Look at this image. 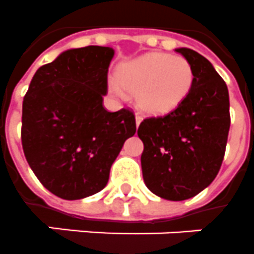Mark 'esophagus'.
<instances>
[{"instance_id":"obj_1","label":"esophagus","mask_w":254,"mask_h":254,"mask_svg":"<svg viewBox=\"0 0 254 254\" xmlns=\"http://www.w3.org/2000/svg\"><path fill=\"white\" fill-rule=\"evenodd\" d=\"M142 123V117L139 116V115H135V125H137V127H139V124Z\"/></svg>"}]
</instances>
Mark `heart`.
<instances>
[{
	"mask_svg": "<svg viewBox=\"0 0 254 254\" xmlns=\"http://www.w3.org/2000/svg\"><path fill=\"white\" fill-rule=\"evenodd\" d=\"M191 64L181 56L147 53L121 64L117 77L108 78V90L119 98L135 94L142 112L163 116L184 103L194 86Z\"/></svg>",
	"mask_w": 254,
	"mask_h": 254,
	"instance_id": "b5f03b06",
	"label": "heart"
}]
</instances>
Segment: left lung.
I'll list each match as a JSON object with an SVG mask.
<instances>
[{"label": "left lung", "instance_id": "left-lung-1", "mask_svg": "<svg viewBox=\"0 0 254 254\" xmlns=\"http://www.w3.org/2000/svg\"><path fill=\"white\" fill-rule=\"evenodd\" d=\"M191 64L195 80L184 103L166 116L148 117L138 127L146 187L160 198L184 201L216 177L230 130L228 88L203 56L177 48Z\"/></svg>", "mask_w": 254, "mask_h": 254}]
</instances>
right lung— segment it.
Here are the masks:
<instances>
[{"instance_id":"1","label":"right lung","mask_w":254,"mask_h":254,"mask_svg":"<svg viewBox=\"0 0 254 254\" xmlns=\"http://www.w3.org/2000/svg\"><path fill=\"white\" fill-rule=\"evenodd\" d=\"M113 56L112 48L98 45L65 51L39 67L23 99L24 156L60 198H86L104 189L124 142L137 130L131 111L103 107Z\"/></svg>"}]
</instances>
